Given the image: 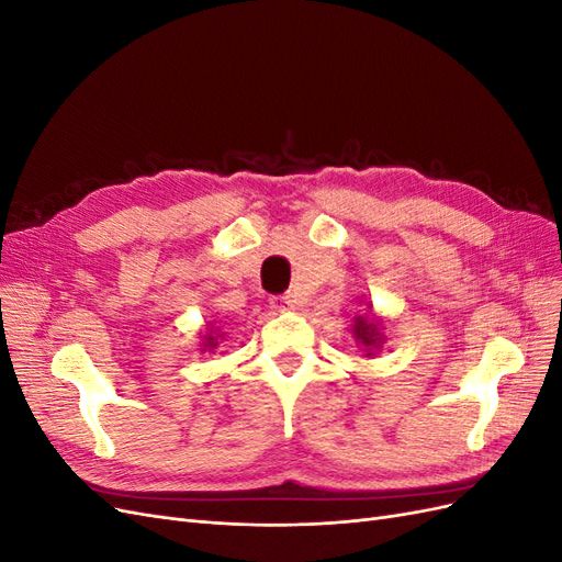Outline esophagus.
Instances as JSON below:
<instances>
[{
    "instance_id": "obj_1",
    "label": "esophagus",
    "mask_w": 562,
    "mask_h": 562,
    "mask_svg": "<svg viewBox=\"0 0 562 562\" xmlns=\"http://www.w3.org/2000/svg\"><path fill=\"white\" fill-rule=\"evenodd\" d=\"M295 295H291V293H285V295H274L269 300V304H271V310L274 312H288V310H295Z\"/></svg>"
}]
</instances>
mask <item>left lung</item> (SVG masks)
Segmentation results:
<instances>
[{"label": "left lung", "instance_id": "obj_1", "mask_svg": "<svg viewBox=\"0 0 562 562\" xmlns=\"http://www.w3.org/2000/svg\"><path fill=\"white\" fill-rule=\"evenodd\" d=\"M353 335H356V339H359L361 345H366L370 351L378 349L380 342H382V335H380L375 323H370V321H366V318H356V323H353Z\"/></svg>", "mask_w": 562, "mask_h": 562}]
</instances>
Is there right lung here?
Returning <instances> with one entry per match:
<instances>
[{"instance_id":"right-lung-1","label":"right lung","mask_w":562,"mask_h":562,"mask_svg":"<svg viewBox=\"0 0 562 562\" xmlns=\"http://www.w3.org/2000/svg\"><path fill=\"white\" fill-rule=\"evenodd\" d=\"M206 342H209V345H203V347H209V349H213V347L217 345V342H215V337H206Z\"/></svg>"}]
</instances>
